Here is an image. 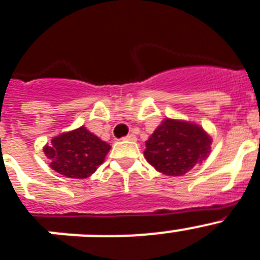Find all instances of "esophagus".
<instances>
[{"label": "esophagus", "instance_id": "1", "mask_svg": "<svg viewBox=\"0 0 260 260\" xmlns=\"http://www.w3.org/2000/svg\"><path fill=\"white\" fill-rule=\"evenodd\" d=\"M124 140H129V141H136L137 140V137L135 136V135H126L125 137H124Z\"/></svg>", "mask_w": 260, "mask_h": 260}]
</instances>
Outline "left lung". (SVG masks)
I'll return each mask as SVG.
<instances>
[{
	"label": "left lung",
	"instance_id": "left-lung-1",
	"mask_svg": "<svg viewBox=\"0 0 260 260\" xmlns=\"http://www.w3.org/2000/svg\"><path fill=\"white\" fill-rule=\"evenodd\" d=\"M211 137L197 124L165 119L145 141L144 156L167 176H182L210 153Z\"/></svg>",
	"mask_w": 260,
	"mask_h": 260
}]
</instances>
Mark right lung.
<instances>
[{
	"label": "right lung",
	"mask_w": 260,
	"mask_h": 260,
	"mask_svg": "<svg viewBox=\"0 0 260 260\" xmlns=\"http://www.w3.org/2000/svg\"><path fill=\"white\" fill-rule=\"evenodd\" d=\"M110 144L91 134L86 126L64 132L45 145L50 167L69 178L89 177L110 152Z\"/></svg>",
	"instance_id": "obj_1"
}]
</instances>
